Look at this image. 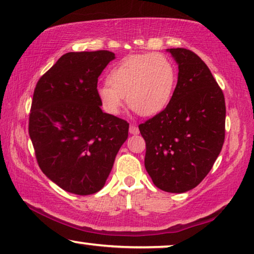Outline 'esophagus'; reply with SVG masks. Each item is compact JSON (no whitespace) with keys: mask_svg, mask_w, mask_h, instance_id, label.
<instances>
[{"mask_svg":"<svg viewBox=\"0 0 254 254\" xmlns=\"http://www.w3.org/2000/svg\"><path fill=\"white\" fill-rule=\"evenodd\" d=\"M129 133L130 134H138V128L137 126H135V125H130L129 126Z\"/></svg>","mask_w":254,"mask_h":254,"instance_id":"esophagus-1","label":"esophagus"}]
</instances>
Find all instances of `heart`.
Masks as SVG:
<instances>
[{"instance_id":"1","label":"heart","mask_w":254,"mask_h":254,"mask_svg":"<svg viewBox=\"0 0 254 254\" xmlns=\"http://www.w3.org/2000/svg\"><path fill=\"white\" fill-rule=\"evenodd\" d=\"M107 83L98 89L103 109L118 116L124 97L135 113L151 117L161 112L171 99L176 84V70L164 54L148 53L131 57L113 68Z\"/></svg>"}]
</instances>
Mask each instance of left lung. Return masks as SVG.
<instances>
[{"instance_id":"8db88e82","label":"left lung","mask_w":254,"mask_h":254,"mask_svg":"<svg viewBox=\"0 0 254 254\" xmlns=\"http://www.w3.org/2000/svg\"><path fill=\"white\" fill-rule=\"evenodd\" d=\"M178 64L170 102L138 129L145 141L144 166L155 186L184 193L202 182L225 136V100L207 64L186 48L169 50Z\"/></svg>"}]
</instances>
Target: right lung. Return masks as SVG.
Instances as JSON below:
<instances>
[{
  "mask_svg": "<svg viewBox=\"0 0 254 254\" xmlns=\"http://www.w3.org/2000/svg\"><path fill=\"white\" fill-rule=\"evenodd\" d=\"M110 51L70 52L38 81L29 134L38 165L62 190L90 195L102 189L128 136L126 120L104 113L98 77Z\"/></svg>",
  "mask_w": 254,
  "mask_h": 254,
  "instance_id": "obj_1",
  "label": "right lung"
}]
</instances>
